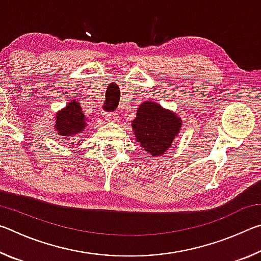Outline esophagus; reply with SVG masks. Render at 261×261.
Returning <instances> with one entry per match:
<instances>
[{
  "instance_id": "esophagus-1",
  "label": "esophagus",
  "mask_w": 261,
  "mask_h": 261,
  "mask_svg": "<svg viewBox=\"0 0 261 261\" xmlns=\"http://www.w3.org/2000/svg\"><path fill=\"white\" fill-rule=\"evenodd\" d=\"M106 120H107L108 122H117L118 116L116 113H107L106 114Z\"/></svg>"
}]
</instances>
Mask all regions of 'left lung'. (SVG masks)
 <instances>
[{
    "instance_id": "8db88e82",
    "label": "left lung",
    "mask_w": 261,
    "mask_h": 261,
    "mask_svg": "<svg viewBox=\"0 0 261 261\" xmlns=\"http://www.w3.org/2000/svg\"><path fill=\"white\" fill-rule=\"evenodd\" d=\"M131 125L136 139L145 152L152 156H160L179 134L182 120L156 102L145 101L137 109V116Z\"/></svg>"
}]
</instances>
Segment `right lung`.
I'll list each match as a JSON object with an SVG mask.
<instances>
[{"mask_svg":"<svg viewBox=\"0 0 261 261\" xmlns=\"http://www.w3.org/2000/svg\"><path fill=\"white\" fill-rule=\"evenodd\" d=\"M86 122V116L83 113L81 103L73 99L67 105V107L56 114L55 130L60 136L70 139V137L77 136L85 130Z\"/></svg>","mask_w":261,"mask_h":261,"instance_id":"1","label":"right lung"}]
</instances>
